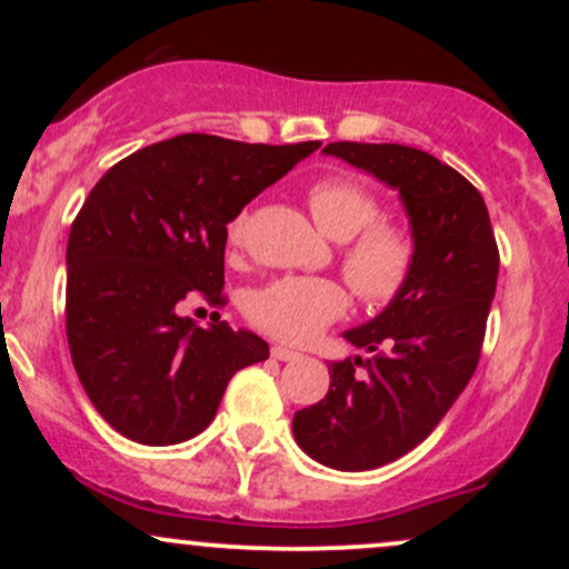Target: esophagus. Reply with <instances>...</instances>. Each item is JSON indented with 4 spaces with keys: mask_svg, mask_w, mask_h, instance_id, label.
Wrapping results in <instances>:
<instances>
[{
    "mask_svg": "<svg viewBox=\"0 0 569 569\" xmlns=\"http://www.w3.org/2000/svg\"><path fill=\"white\" fill-rule=\"evenodd\" d=\"M272 358H278V361H299V358H302V352L283 348V345H276V348H272Z\"/></svg>",
    "mask_w": 569,
    "mask_h": 569,
    "instance_id": "34e87169",
    "label": "esophagus"
}]
</instances>
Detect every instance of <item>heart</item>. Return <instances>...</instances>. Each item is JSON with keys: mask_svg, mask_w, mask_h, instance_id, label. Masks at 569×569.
I'll return each instance as SVG.
<instances>
[{"mask_svg": "<svg viewBox=\"0 0 569 569\" xmlns=\"http://www.w3.org/2000/svg\"><path fill=\"white\" fill-rule=\"evenodd\" d=\"M312 219L329 238L342 240L339 264L350 289L369 307L396 302L417 270V238L407 224L380 219L377 194L350 176H329L307 189ZM248 213L227 224V243L246 238ZM345 286L329 278L286 276L248 293L246 316L264 335L305 345L348 312Z\"/></svg>", "mask_w": 569, "mask_h": 569, "instance_id": "1", "label": "heart"}]
</instances>
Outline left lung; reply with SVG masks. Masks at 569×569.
Listing matches in <instances>:
<instances>
[{"instance_id":"obj_1","label":"left lung","mask_w":569,"mask_h":569,"mask_svg":"<svg viewBox=\"0 0 569 569\" xmlns=\"http://www.w3.org/2000/svg\"><path fill=\"white\" fill-rule=\"evenodd\" d=\"M398 189L417 238L407 291L345 331L371 358L329 367V393L293 415V439L337 471H369L426 441L471 382L498 286L500 253L485 198L447 162L403 143H326Z\"/></svg>"}]
</instances>
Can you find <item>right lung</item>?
<instances>
[{
	"mask_svg": "<svg viewBox=\"0 0 569 569\" xmlns=\"http://www.w3.org/2000/svg\"><path fill=\"white\" fill-rule=\"evenodd\" d=\"M321 141L243 143L184 133L101 176L67 246V339L98 415L130 441L168 447L217 417L234 371L270 358L262 337L179 312L227 305V224Z\"/></svg>",
	"mask_w": 569,
	"mask_h": 569,
	"instance_id": "obj_1",
	"label": "right lung"
}]
</instances>
